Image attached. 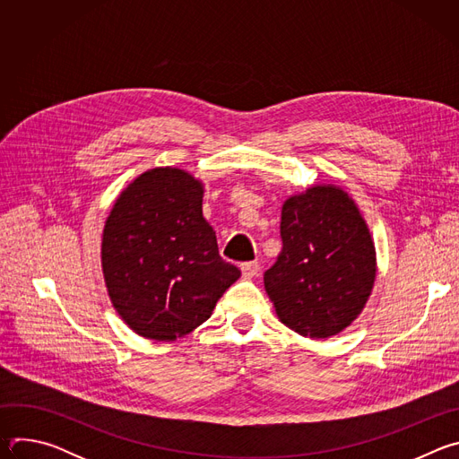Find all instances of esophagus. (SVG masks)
<instances>
[{"label":"esophagus","mask_w":459,"mask_h":459,"mask_svg":"<svg viewBox=\"0 0 459 459\" xmlns=\"http://www.w3.org/2000/svg\"><path fill=\"white\" fill-rule=\"evenodd\" d=\"M241 273L247 280H252L259 274V264H255V261H248V264L241 265Z\"/></svg>","instance_id":"34e87169"}]
</instances>
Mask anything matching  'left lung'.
<instances>
[{
    "mask_svg": "<svg viewBox=\"0 0 459 459\" xmlns=\"http://www.w3.org/2000/svg\"><path fill=\"white\" fill-rule=\"evenodd\" d=\"M283 250L265 273L278 319L312 340L340 334L365 308L376 280V247L358 205L336 185L289 195Z\"/></svg>",
    "mask_w": 459,
    "mask_h": 459,
    "instance_id": "8db88e82",
    "label": "left lung"
}]
</instances>
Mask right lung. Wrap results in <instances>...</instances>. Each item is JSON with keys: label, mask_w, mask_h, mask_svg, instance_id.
Listing matches in <instances>:
<instances>
[{"label": "right lung", "mask_w": 459, "mask_h": 459, "mask_svg": "<svg viewBox=\"0 0 459 459\" xmlns=\"http://www.w3.org/2000/svg\"><path fill=\"white\" fill-rule=\"evenodd\" d=\"M205 186L183 169L130 181L105 221L101 271L112 307L138 336L174 342L205 323L241 276L204 218Z\"/></svg>", "instance_id": "obj_1"}]
</instances>
